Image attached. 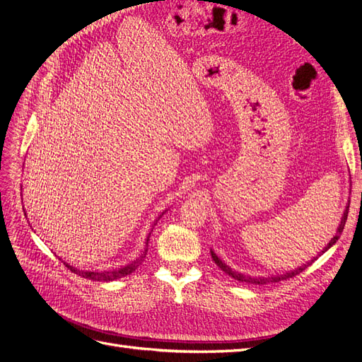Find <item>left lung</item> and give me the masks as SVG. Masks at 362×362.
Returning a JSON list of instances; mask_svg holds the SVG:
<instances>
[{
    "label": "left lung",
    "instance_id": "8db88e82",
    "mask_svg": "<svg viewBox=\"0 0 362 362\" xmlns=\"http://www.w3.org/2000/svg\"><path fill=\"white\" fill-rule=\"evenodd\" d=\"M349 205H350V202H347V205H346V210H344V213H343V217H341V222H339V225H338V228H337V233H335V235H334V238H331V242L327 243V246H325L323 247V250L322 252H319V255L317 257H314L311 261H308L306 262V264H303V266H300V267H298V269H294V270H290V272H286V273H276V275H270V276H249V275H243V273H240V272H235V270H233L231 267L229 266H226L225 264V261H222L221 258H218L216 254H214V250L211 249L210 252H211V258H213V261L216 262V264L221 267L226 275H229L231 278H234V279H237V281H240V282H247V284H267V282H279V281H286V279H290V278H293V276H296V275H299L300 272H303L306 267L308 266H311L313 262L319 258L322 254H325V252L327 250V249H331L337 242H338V238H339V235H341V233H343V229H344V225H346V221H347V213H349Z\"/></svg>",
    "mask_w": 362,
    "mask_h": 362
}]
</instances>
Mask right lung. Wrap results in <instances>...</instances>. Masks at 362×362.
<instances>
[{"label": "right lung", "instance_id": "1", "mask_svg": "<svg viewBox=\"0 0 362 362\" xmlns=\"http://www.w3.org/2000/svg\"><path fill=\"white\" fill-rule=\"evenodd\" d=\"M164 214V211L158 216V218L161 217ZM158 218L157 221L154 222V225H157V222H158ZM154 225H152V228H151V231L152 229H154ZM149 235H151V233L148 234V237H146V242H145V250H144V254H141L139 258H136L134 261H131V262H128V264H125V266H122V267H116V269H108V270H80V269H76V267H74V266H71V264H68L66 261H63V264L66 266L71 272H74V273H76V275H80V276H83V278H87V279H92V281H115V279H119V278H124V276H127V275H129V273H133L137 267H139V264H141V261H144V258L146 257V252H148V242H149ZM62 259V258H60Z\"/></svg>", "mask_w": 362, "mask_h": 362}]
</instances>
